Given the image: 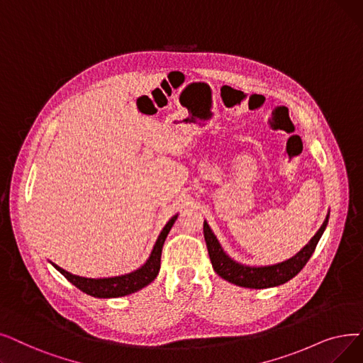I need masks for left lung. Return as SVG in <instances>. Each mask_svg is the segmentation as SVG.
<instances>
[{
	"instance_id": "1",
	"label": "left lung",
	"mask_w": 363,
	"mask_h": 363,
	"mask_svg": "<svg viewBox=\"0 0 363 363\" xmlns=\"http://www.w3.org/2000/svg\"><path fill=\"white\" fill-rule=\"evenodd\" d=\"M328 219H329V213L326 215V219L323 220L319 231L313 235L311 240L301 250H299L295 257H292L288 261H283L274 265H265V267H249L231 259L223 250V247H220L219 242L216 240L215 234L212 233L206 220H204L203 224V233H204V240H206L209 257L212 261V267L218 276L234 283V285L238 286L250 288V289H265V288L283 285V283H286L304 269V265L313 255L314 249H316L322 238V234L328 225Z\"/></svg>"
}]
</instances>
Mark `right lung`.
<instances>
[{
	"label": "right lung",
	"instance_id": "1",
	"mask_svg": "<svg viewBox=\"0 0 363 363\" xmlns=\"http://www.w3.org/2000/svg\"><path fill=\"white\" fill-rule=\"evenodd\" d=\"M178 215L172 216L169 219V223L164 225L162 230L159 239H157L154 249L151 252V255L148 261L138 269L136 272H132L129 274L124 276H116V277H106V279H87V277H80L68 273L67 270L60 269L59 265L53 264L55 269L64 274L74 286H77L80 291L86 292L87 295L96 296V298H117V296H124L133 294L139 289L145 288L147 285L157 277L160 272V259H162V249L164 245V240L167 238V234L172 228V225L175 224Z\"/></svg>",
	"mask_w": 363,
	"mask_h": 363
}]
</instances>
